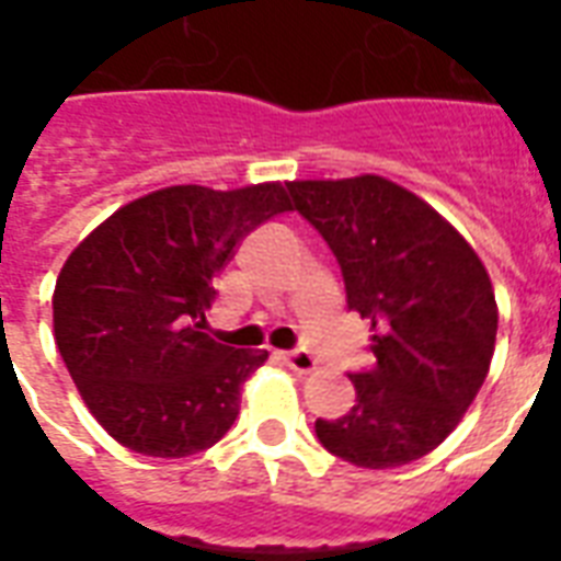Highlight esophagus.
<instances>
[{
	"label": "esophagus",
	"instance_id": "34e87169",
	"mask_svg": "<svg viewBox=\"0 0 561 561\" xmlns=\"http://www.w3.org/2000/svg\"><path fill=\"white\" fill-rule=\"evenodd\" d=\"M285 364H288V367L294 369L297 375H308V373H314V369H317L314 355H311V352H302V350L288 352V355H285Z\"/></svg>",
	"mask_w": 561,
	"mask_h": 561
}]
</instances>
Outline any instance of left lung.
Wrapping results in <instances>:
<instances>
[{
	"label": "left lung",
	"mask_w": 561,
	"mask_h": 561,
	"mask_svg": "<svg viewBox=\"0 0 561 561\" xmlns=\"http://www.w3.org/2000/svg\"><path fill=\"white\" fill-rule=\"evenodd\" d=\"M294 206L337 255L346 302L373 323L375 367L350 375L355 408L317 439L360 469L425 457L486 381L497 302L474 247L439 211L378 174L294 180Z\"/></svg>",
	"instance_id": "1"
}]
</instances>
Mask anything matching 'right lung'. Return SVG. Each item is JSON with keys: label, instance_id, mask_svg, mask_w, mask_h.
<instances>
[{"label": "right lung", "instance_id": "add662e5", "mask_svg": "<svg viewBox=\"0 0 561 561\" xmlns=\"http://www.w3.org/2000/svg\"><path fill=\"white\" fill-rule=\"evenodd\" d=\"M279 211H290L282 183L169 186L125 203L69 253L51 297L55 343L116 443L178 460L232 427L241 383L267 352L232 350L197 329L215 302L211 279Z\"/></svg>", "mask_w": 561, "mask_h": 561}]
</instances>
